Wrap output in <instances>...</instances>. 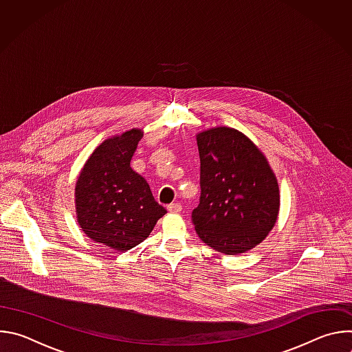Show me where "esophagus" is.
<instances>
[{"mask_svg":"<svg viewBox=\"0 0 352 352\" xmlns=\"http://www.w3.org/2000/svg\"><path fill=\"white\" fill-rule=\"evenodd\" d=\"M167 210L170 213H179L182 210V206L179 204H171V205L167 206Z\"/></svg>","mask_w":352,"mask_h":352,"instance_id":"1","label":"esophagus"}]
</instances>
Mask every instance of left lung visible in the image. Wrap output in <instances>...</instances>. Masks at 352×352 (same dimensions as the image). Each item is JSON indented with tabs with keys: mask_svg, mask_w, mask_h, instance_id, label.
Returning <instances> with one entry per match:
<instances>
[{
	"mask_svg": "<svg viewBox=\"0 0 352 352\" xmlns=\"http://www.w3.org/2000/svg\"><path fill=\"white\" fill-rule=\"evenodd\" d=\"M196 140L200 197L192 212L195 230L217 252H246L276 224L277 179L261 150L236 129L213 128Z\"/></svg>",
	"mask_w": 352,
	"mask_h": 352,
	"instance_id": "obj_1",
	"label": "left lung"
}]
</instances>
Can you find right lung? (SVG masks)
Segmentation results:
<instances>
[{
    "instance_id": "right-lung-1",
    "label": "right lung",
    "mask_w": 352,
    "mask_h": 352,
    "mask_svg": "<svg viewBox=\"0 0 352 352\" xmlns=\"http://www.w3.org/2000/svg\"><path fill=\"white\" fill-rule=\"evenodd\" d=\"M142 131L104 140L86 162L75 188L78 223L94 242L125 252L144 241L167 210L131 168Z\"/></svg>"
}]
</instances>
